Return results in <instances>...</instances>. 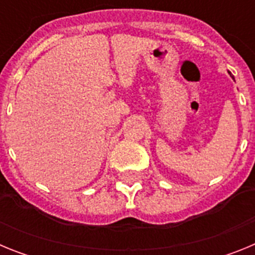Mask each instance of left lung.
Masks as SVG:
<instances>
[{"mask_svg":"<svg viewBox=\"0 0 255 255\" xmlns=\"http://www.w3.org/2000/svg\"><path fill=\"white\" fill-rule=\"evenodd\" d=\"M230 75H231V74H230ZM233 79H234V76H233ZM234 80H235V79H234Z\"/></svg>","mask_w":255,"mask_h":255,"instance_id":"left-lung-1","label":"left lung"}]
</instances>
